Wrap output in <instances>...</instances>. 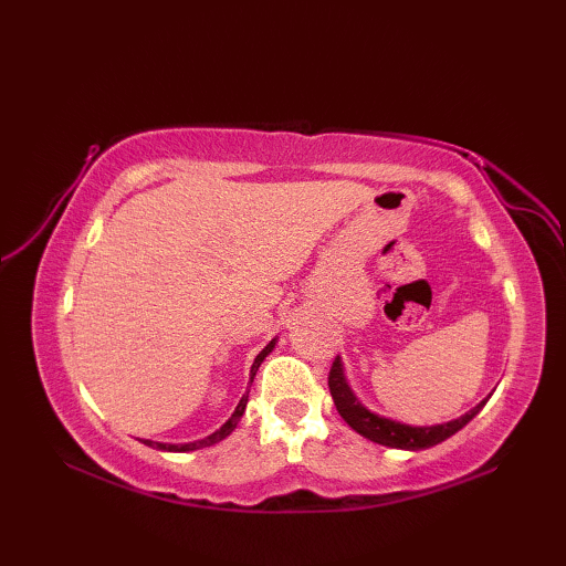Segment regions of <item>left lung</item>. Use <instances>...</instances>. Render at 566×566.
<instances>
[{
	"instance_id": "1",
	"label": "left lung",
	"mask_w": 566,
	"mask_h": 566,
	"mask_svg": "<svg viewBox=\"0 0 566 566\" xmlns=\"http://www.w3.org/2000/svg\"><path fill=\"white\" fill-rule=\"evenodd\" d=\"M328 387H331V396L335 401V408L343 416V420L350 426L359 436L384 444V448H396V450H428L432 444H438L442 440L452 438L457 430H462L469 420H472L482 408L486 406V401L491 399V394L486 399L479 401L472 411H467L464 416L448 420V423H438V426H406L401 420H391L387 416H379L375 411H369L367 406H363L357 401V396L353 394L350 384H347L345 377V367L343 359L335 357V363L331 367L328 375Z\"/></svg>"
}]
</instances>
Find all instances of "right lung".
<instances>
[{"label":"right lung","mask_w":566,"mask_h":566,"mask_svg":"<svg viewBox=\"0 0 566 566\" xmlns=\"http://www.w3.org/2000/svg\"><path fill=\"white\" fill-rule=\"evenodd\" d=\"M274 345H276V338H272L268 345L262 347L260 355L255 357V363H252V367H250V381L255 379L258 369H260V365H262V359L268 357V355L274 350ZM245 406H248V391L243 394V399L238 401V406H235V411L231 413V418H228L226 423H223L219 430L211 432V436H207L203 440H195V442H179V444H172V442H155V440H143V442H146L148 448H158V450H163V452H191V450L209 448V444H216V442H221L223 438L231 436V432H233V430H235V426H238V420L243 418V413H245Z\"/></svg>","instance_id":"obj_1"}]
</instances>
